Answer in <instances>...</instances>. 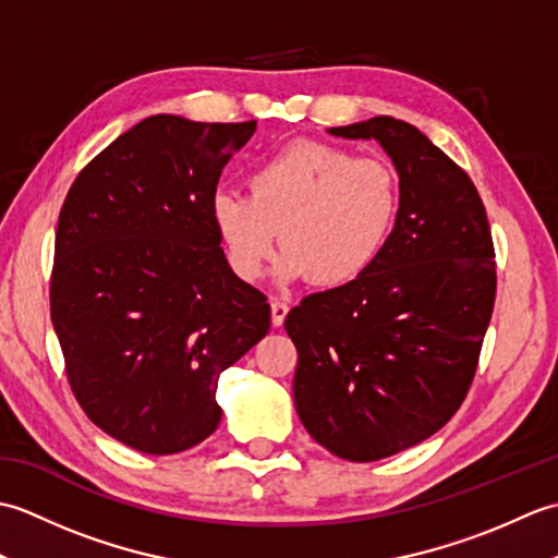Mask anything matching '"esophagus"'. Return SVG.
I'll use <instances>...</instances> for the list:
<instances>
[{"label":"esophagus","instance_id":"1","mask_svg":"<svg viewBox=\"0 0 558 558\" xmlns=\"http://www.w3.org/2000/svg\"><path fill=\"white\" fill-rule=\"evenodd\" d=\"M290 312V304L282 302V300H272L270 302V318H272V326H282L286 324V316Z\"/></svg>","mask_w":558,"mask_h":558}]
</instances>
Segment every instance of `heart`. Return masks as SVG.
Returning <instances> with one entry per match:
<instances>
[{
  "mask_svg": "<svg viewBox=\"0 0 558 558\" xmlns=\"http://www.w3.org/2000/svg\"><path fill=\"white\" fill-rule=\"evenodd\" d=\"M246 184L248 194L218 189L210 196L225 258L246 282L264 272L280 230L282 280L312 276L322 288L348 286L381 256L400 210V182L386 160L318 141L270 153Z\"/></svg>",
  "mask_w": 558,
  "mask_h": 558,
  "instance_id": "obj_1",
  "label": "heart"
}]
</instances>
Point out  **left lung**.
<instances>
[{
	"mask_svg": "<svg viewBox=\"0 0 558 558\" xmlns=\"http://www.w3.org/2000/svg\"><path fill=\"white\" fill-rule=\"evenodd\" d=\"M328 134L381 144L400 210L364 276L288 314L294 408L330 453L372 462L429 438L465 400L494 312V242L468 172L417 126L372 117Z\"/></svg>",
	"mask_w": 558,
	"mask_h": 558,
	"instance_id": "obj_1",
	"label": "left lung"
}]
</instances>
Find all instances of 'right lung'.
I'll return each mask as SVG.
<instances>
[{
	"label": "right lung",
	"instance_id": "add662e5",
	"mask_svg": "<svg viewBox=\"0 0 558 558\" xmlns=\"http://www.w3.org/2000/svg\"><path fill=\"white\" fill-rule=\"evenodd\" d=\"M256 122L153 114L98 153L57 222L52 326L88 420L148 456L218 429V378L270 328L210 220L222 168Z\"/></svg>",
	"mask_w": 558,
	"mask_h": 558
}]
</instances>
